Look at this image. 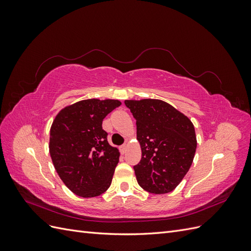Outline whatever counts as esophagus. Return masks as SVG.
<instances>
[{
	"instance_id": "obj_1",
	"label": "esophagus",
	"mask_w": 251,
	"mask_h": 251,
	"mask_svg": "<svg viewBox=\"0 0 251 251\" xmlns=\"http://www.w3.org/2000/svg\"><path fill=\"white\" fill-rule=\"evenodd\" d=\"M126 144H124V146H121L120 147V153L121 154H125L126 153Z\"/></svg>"
}]
</instances>
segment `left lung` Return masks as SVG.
I'll return each instance as SVG.
<instances>
[{
  "instance_id": "obj_1",
  "label": "left lung",
  "mask_w": 251,
  "mask_h": 251,
  "mask_svg": "<svg viewBox=\"0 0 251 251\" xmlns=\"http://www.w3.org/2000/svg\"><path fill=\"white\" fill-rule=\"evenodd\" d=\"M136 119L141 160L134 166L138 184L151 194L174 191L193 163L197 138L187 116L160 100H125Z\"/></svg>"
}]
</instances>
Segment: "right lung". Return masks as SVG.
I'll use <instances>...</instances> for the list:
<instances>
[{"instance_id": "add662e5", "label": "right lung", "mask_w": 251, "mask_h": 251, "mask_svg": "<svg viewBox=\"0 0 251 251\" xmlns=\"http://www.w3.org/2000/svg\"><path fill=\"white\" fill-rule=\"evenodd\" d=\"M121 102L85 100L58 112L50 128L49 153L59 178L72 193L93 198L110 187L119 161L111 147L102 120Z\"/></svg>"}]
</instances>
